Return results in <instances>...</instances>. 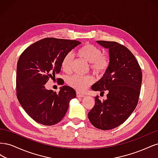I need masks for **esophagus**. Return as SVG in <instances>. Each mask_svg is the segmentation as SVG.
I'll use <instances>...</instances> for the list:
<instances>
[{
	"label": "esophagus",
	"mask_w": 158,
	"mask_h": 158,
	"mask_svg": "<svg viewBox=\"0 0 158 158\" xmlns=\"http://www.w3.org/2000/svg\"><path fill=\"white\" fill-rule=\"evenodd\" d=\"M76 96H77L78 98H83V97H84V95L82 94H80V92H76Z\"/></svg>",
	"instance_id": "obj_1"
}]
</instances>
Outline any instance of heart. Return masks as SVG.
Returning a JSON list of instances; mask_svg holds the SVG:
<instances>
[{
    "label": "heart",
    "instance_id": "1",
    "mask_svg": "<svg viewBox=\"0 0 158 158\" xmlns=\"http://www.w3.org/2000/svg\"><path fill=\"white\" fill-rule=\"evenodd\" d=\"M78 55L90 63V67L97 73H103L109 66L107 57L102 55V51L92 44H85L78 49ZM74 60L72 52L66 54L62 60L61 66L66 73H69ZM67 82L70 87L78 92H84L93 82V78L89 76L74 75L68 78Z\"/></svg>",
    "mask_w": 158,
    "mask_h": 158
}]
</instances>
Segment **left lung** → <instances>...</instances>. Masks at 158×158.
Wrapping results in <instances>:
<instances>
[{"mask_svg": "<svg viewBox=\"0 0 158 158\" xmlns=\"http://www.w3.org/2000/svg\"><path fill=\"white\" fill-rule=\"evenodd\" d=\"M109 49V66L103 77L92 89L103 93V101L95 98V106L88 113L90 123L103 131L121 125L135 109L142 80V70L135 56L126 47L114 41H97Z\"/></svg>", "mask_w": 158, "mask_h": 158, "instance_id": "left-lung-1", "label": "left lung"}]
</instances>
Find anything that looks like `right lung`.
<instances>
[{"label": "right lung", "mask_w": 158, "mask_h": 158, "mask_svg": "<svg viewBox=\"0 0 158 158\" xmlns=\"http://www.w3.org/2000/svg\"><path fill=\"white\" fill-rule=\"evenodd\" d=\"M81 43L76 40L45 38L28 47L18 59L16 94L19 102L31 118L41 125L51 126L64 117L76 91L68 85L59 93L45 84L61 69L64 56Z\"/></svg>", "instance_id": "obj_1"}]
</instances>
